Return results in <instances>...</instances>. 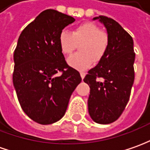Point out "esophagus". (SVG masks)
Wrapping results in <instances>:
<instances>
[{
	"instance_id": "esophagus-1",
	"label": "esophagus",
	"mask_w": 150,
	"mask_h": 150,
	"mask_svg": "<svg viewBox=\"0 0 150 150\" xmlns=\"http://www.w3.org/2000/svg\"><path fill=\"white\" fill-rule=\"evenodd\" d=\"M80 76H81V78H82V79H83V78H84V76H85V72L81 71V72H80Z\"/></svg>"
}]
</instances>
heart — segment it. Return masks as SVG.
<instances>
[{"mask_svg": "<svg viewBox=\"0 0 150 150\" xmlns=\"http://www.w3.org/2000/svg\"><path fill=\"white\" fill-rule=\"evenodd\" d=\"M59 45L63 54L70 56L79 45L80 52L71 56L68 63L78 70L91 67L93 60L99 62L104 57L109 45L108 33L92 22L76 26L72 33L62 31L59 35Z\"/></svg>", "mask_w": 150, "mask_h": 150, "instance_id": "heart-1", "label": "heart"}]
</instances>
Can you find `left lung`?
<instances>
[{
  "mask_svg": "<svg viewBox=\"0 0 150 150\" xmlns=\"http://www.w3.org/2000/svg\"><path fill=\"white\" fill-rule=\"evenodd\" d=\"M97 19L107 28L109 45L83 81L90 88L88 108L91 118L99 124H110L120 117L130 98L135 53L132 37L117 21L103 15L93 18Z\"/></svg>",
  "mask_w": 150,
  "mask_h": 150,
  "instance_id": "8db88e82",
  "label": "left lung"
}]
</instances>
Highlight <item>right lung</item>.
<instances>
[{"label":"right lung","mask_w":150,"mask_h":150,"mask_svg":"<svg viewBox=\"0 0 150 150\" xmlns=\"http://www.w3.org/2000/svg\"><path fill=\"white\" fill-rule=\"evenodd\" d=\"M75 20L59 11L46 10L24 28L18 39L13 83L22 109L39 124H52L65 115L71 94L82 80L79 71L67 64L59 45L62 29Z\"/></svg>","instance_id":"right-lung-1"}]
</instances>
